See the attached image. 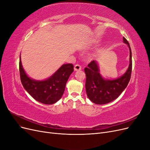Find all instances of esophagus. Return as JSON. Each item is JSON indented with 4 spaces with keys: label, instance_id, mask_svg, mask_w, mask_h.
<instances>
[{
    "label": "esophagus",
    "instance_id": "1",
    "mask_svg": "<svg viewBox=\"0 0 150 150\" xmlns=\"http://www.w3.org/2000/svg\"><path fill=\"white\" fill-rule=\"evenodd\" d=\"M81 69V66L79 64H76L74 66V71H79Z\"/></svg>",
    "mask_w": 150,
    "mask_h": 150
}]
</instances>
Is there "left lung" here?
<instances>
[{"instance_id":"left-lung-1","label":"left lung","mask_w":150,"mask_h":150,"mask_svg":"<svg viewBox=\"0 0 150 150\" xmlns=\"http://www.w3.org/2000/svg\"><path fill=\"white\" fill-rule=\"evenodd\" d=\"M123 41L129 48V65L128 69L120 78L114 80H106L99 72L97 62H90L88 67L84 68L86 73V91L88 98L97 104H107L115 100L127 87L132 71L131 50L128 40L123 38Z\"/></svg>"}]
</instances>
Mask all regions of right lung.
<instances>
[{"label":"right lung","instance_id":"1","mask_svg":"<svg viewBox=\"0 0 150 150\" xmlns=\"http://www.w3.org/2000/svg\"><path fill=\"white\" fill-rule=\"evenodd\" d=\"M74 71L72 64H63L55 73L44 81H35L27 76L19 60L20 78L22 86L36 101L52 104L59 100L64 92L69 76Z\"/></svg>","mask_w":150,"mask_h":150}]
</instances>
